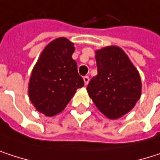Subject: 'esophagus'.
Returning a JSON list of instances; mask_svg holds the SVG:
<instances>
[{
  "label": "esophagus",
  "mask_w": 160,
  "mask_h": 160,
  "mask_svg": "<svg viewBox=\"0 0 160 160\" xmlns=\"http://www.w3.org/2000/svg\"><path fill=\"white\" fill-rule=\"evenodd\" d=\"M83 80H84V83H85V85L87 86V85L88 84V82H89V77L86 75V76H84V77H83Z\"/></svg>",
  "instance_id": "34e87169"
}]
</instances>
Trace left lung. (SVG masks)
<instances>
[{"mask_svg": "<svg viewBox=\"0 0 160 160\" xmlns=\"http://www.w3.org/2000/svg\"><path fill=\"white\" fill-rule=\"evenodd\" d=\"M98 74L87 90L96 107L109 119H118L135 106L142 95L138 70L119 46L95 51Z\"/></svg>", "mask_w": 160, "mask_h": 160, "instance_id": "obj_1", "label": "left lung"}]
</instances>
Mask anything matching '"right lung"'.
Segmentation results:
<instances>
[{
	"instance_id": "obj_1",
	"label": "right lung",
	"mask_w": 160,
	"mask_h": 160,
	"mask_svg": "<svg viewBox=\"0 0 160 160\" xmlns=\"http://www.w3.org/2000/svg\"><path fill=\"white\" fill-rule=\"evenodd\" d=\"M74 44L65 37L50 42L42 51L29 82V98L46 117L62 112L77 88L84 86L72 56Z\"/></svg>"
}]
</instances>
